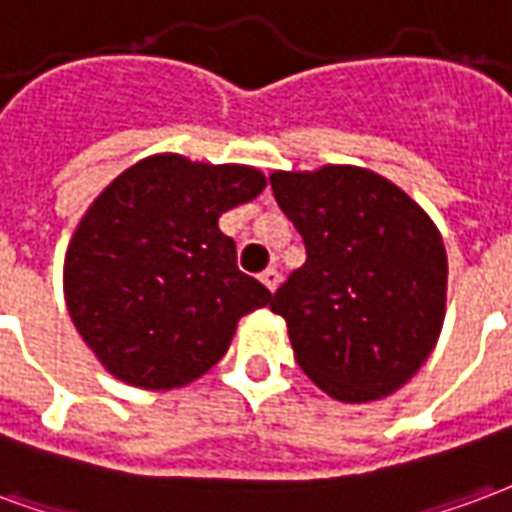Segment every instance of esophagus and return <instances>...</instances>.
Masks as SVG:
<instances>
[{"mask_svg": "<svg viewBox=\"0 0 512 512\" xmlns=\"http://www.w3.org/2000/svg\"><path fill=\"white\" fill-rule=\"evenodd\" d=\"M259 278H261V283H264V286L270 289V292H275V289H278V283H281V272L275 270V267H270V270L261 272Z\"/></svg>", "mask_w": 512, "mask_h": 512, "instance_id": "1", "label": "esophagus"}]
</instances>
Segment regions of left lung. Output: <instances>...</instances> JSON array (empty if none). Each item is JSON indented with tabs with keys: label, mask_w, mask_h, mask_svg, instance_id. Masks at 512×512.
I'll return each mask as SVG.
<instances>
[{
	"label": "left lung",
	"mask_w": 512,
	"mask_h": 512,
	"mask_svg": "<svg viewBox=\"0 0 512 512\" xmlns=\"http://www.w3.org/2000/svg\"><path fill=\"white\" fill-rule=\"evenodd\" d=\"M270 185L308 253L270 300L297 365L346 404L395 393L445 322L447 253L434 220L357 166L275 171Z\"/></svg>",
	"instance_id": "1"
}]
</instances>
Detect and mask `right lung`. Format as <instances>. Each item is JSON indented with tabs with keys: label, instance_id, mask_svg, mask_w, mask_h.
<instances>
[{
	"label": "right lung",
	"instance_id": "obj_1",
	"mask_svg": "<svg viewBox=\"0 0 512 512\" xmlns=\"http://www.w3.org/2000/svg\"><path fill=\"white\" fill-rule=\"evenodd\" d=\"M264 185L251 166L152 155L92 201L67 245L65 302L108 374L144 390L182 387L226 354L245 313L272 300L218 229Z\"/></svg>",
	"mask_w": 512,
	"mask_h": 512
}]
</instances>
